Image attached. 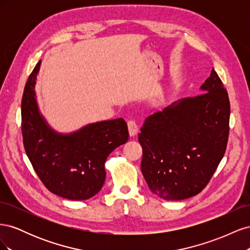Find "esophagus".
<instances>
[{
  "label": "esophagus",
  "mask_w": 250,
  "mask_h": 250,
  "mask_svg": "<svg viewBox=\"0 0 250 250\" xmlns=\"http://www.w3.org/2000/svg\"><path fill=\"white\" fill-rule=\"evenodd\" d=\"M128 130H129L130 137H135V135H137L139 131V127L134 121H129V122H128Z\"/></svg>",
  "instance_id": "esophagus-1"
}]
</instances>
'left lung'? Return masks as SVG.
I'll use <instances>...</instances> for the list:
<instances>
[{"label":"left lung","mask_w":250,"mask_h":250,"mask_svg":"<svg viewBox=\"0 0 250 250\" xmlns=\"http://www.w3.org/2000/svg\"><path fill=\"white\" fill-rule=\"evenodd\" d=\"M203 94L149 116L139 134L141 169L153 194L183 200L200 193L225 153L229 132L228 90L213 69Z\"/></svg>","instance_id":"left-lung-1"}]
</instances>
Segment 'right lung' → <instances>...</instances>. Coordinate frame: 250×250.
<instances>
[{"instance_id": "obj_1", "label": "right lung", "mask_w": 250, "mask_h": 250, "mask_svg": "<svg viewBox=\"0 0 250 250\" xmlns=\"http://www.w3.org/2000/svg\"><path fill=\"white\" fill-rule=\"evenodd\" d=\"M42 60L26 82L21 99V133L27 156L50 192L70 200H86L105 181V161L128 141L120 118L83 126L71 133L55 131L42 115L35 85Z\"/></svg>"}]
</instances>
